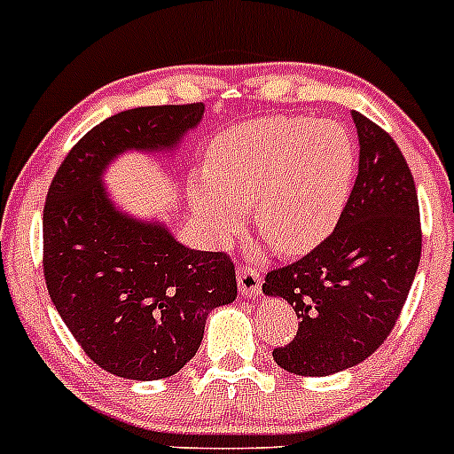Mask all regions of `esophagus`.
<instances>
[{
  "instance_id": "34e87169",
  "label": "esophagus",
  "mask_w": 454,
  "mask_h": 454,
  "mask_svg": "<svg viewBox=\"0 0 454 454\" xmlns=\"http://www.w3.org/2000/svg\"><path fill=\"white\" fill-rule=\"evenodd\" d=\"M239 291L247 298L259 295V291H262V272H259V268L250 266V263L239 266Z\"/></svg>"
}]
</instances>
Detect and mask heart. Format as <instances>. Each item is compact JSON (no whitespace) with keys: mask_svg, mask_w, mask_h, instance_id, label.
<instances>
[{"mask_svg":"<svg viewBox=\"0 0 454 454\" xmlns=\"http://www.w3.org/2000/svg\"><path fill=\"white\" fill-rule=\"evenodd\" d=\"M355 170V143L343 124L268 115L214 140L191 202L218 240L240 230L252 204L259 236L279 254L298 256L334 231Z\"/></svg>","mask_w":454,"mask_h":454,"instance_id":"obj_1","label":"heart"}]
</instances>
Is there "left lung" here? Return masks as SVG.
I'll return each mask as SVG.
<instances>
[{
  "instance_id": "left-lung-1",
  "label": "left lung",
  "mask_w": 454,
  "mask_h": 454,
  "mask_svg": "<svg viewBox=\"0 0 454 454\" xmlns=\"http://www.w3.org/2000/svg\"><path fill=\"white\" fill-rule=\"evenodd\" d=\"M359 172L334 231L311 252L268 270L263 293L291 302L298 334L272 350L293 375L325 377L362 364L398 320L420 262L416 184L380 124L352 111Z\"/></svg>"
}]
</instances>
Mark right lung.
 <instances>
[{
	"mask_svg": "<svg viewBox=\"0 0 454 454\" xmlns=\"http://www.w3.org/2000/svg\"><path fill=\"white\" fill-rule=\"evenodd\" d=\"M202 115V102L111 115L67 152L47 191V291L82 350L111 375H175L198 352L208 311L236 298L227 252L188 250L161 224L122 215L99 184L115 154L172 147Z\"/></svg>",
	"mask_w": 454,
	"mask_h": 454,
	"instance_id": "right-lung-1",
	"label": "right lung"
}]
</instances>
